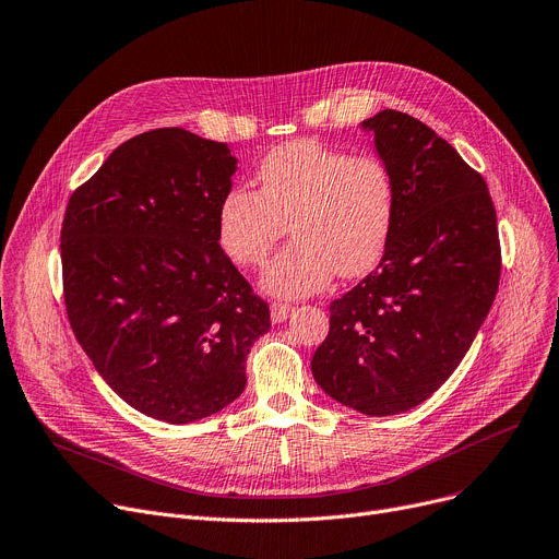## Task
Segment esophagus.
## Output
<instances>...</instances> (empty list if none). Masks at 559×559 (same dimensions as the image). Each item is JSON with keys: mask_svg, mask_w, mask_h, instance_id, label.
<instances>
[{"mask_svg": "<svg viewBox=\"0 0 559 559\" xmlns=\"http://www.w3.org/2000/svg\"><path fill=\"white\" fill-rule=\"evenodd\" d=\"M270 312H272L274 324H281V321H285L292 312H295V306H292V304H272Z\"/></svg>", "mask_w": 559, "mask_h": 559, "instance_id": "1", "label": "esophagus"}]
</instances>
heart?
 Wrapping results in <instances>:
<instances>
[{"label":"heart","instance_id":"1","mask_svg":"<svg viewBox=\"0 0 559 559\" xmlns=\"http://www.w3.org/2000/svg\"><path fill=\"white\" fill-rule=\"evenodd\" d=\"M260 192L235 186L217 205V240L238 267H255L292 226L295 242L260 274L276 299H304L333 276H360L383 258L396 211L392 169L317 140L274 146L258 165Z\"/></svg>","mask_w":559,"mask_h":559}]
</instances>
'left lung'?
Segmentation results:
<instances>
[{
	"label": "left lung",
	"mask_w": 559,
	"mask_h": 559,
	"mask_svg": "<svg viewBox=\"0 0 559 559\" xmlns=\"http://www.w3.org/2000/svg\"><path fill=\"white\" fill-rule=\"evenodd\" d=\"M394 176L396 211L378 267L331 304L312 356L317 385L369 417L424 403L466 356L501 278L496 211L483 176L401 110L360 124Z\"/></svg>",
	"instance_id": "left-lung-1"
}]
</instances>
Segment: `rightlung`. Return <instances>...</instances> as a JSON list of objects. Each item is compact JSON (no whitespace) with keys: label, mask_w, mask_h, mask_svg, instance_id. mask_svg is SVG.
<instances>
[{"label":"right lung","mask_w":559,"mask_h":559,"mask_svg":"<svg viewBox=\"0 0 559 559\" xmlns=\"http://www.w3.org/2000/svg\"><path fill=\"white\" fill-rule=\"evenodd\" d=\"M238 158L186 129L140 133L68 203L61 230L70 326L138 413L192 424L245 392L270 308L217 240Z\"/></svg>","instance_id":"1"}]
</instances>
